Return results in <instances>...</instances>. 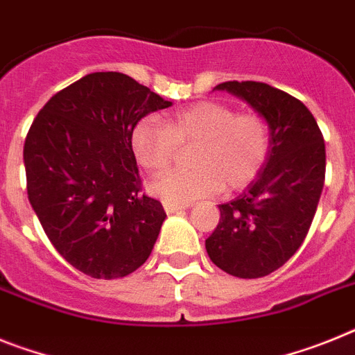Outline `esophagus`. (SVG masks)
Returning a JSON list of instances; mask_svg holds the SVG:
<instances>
[{
  "label": "esophagus",
  "mask_w": 355,
  "mask_h": 355,
  "mask_svg": "<svg viewBox=\"0 0 355 355\" xmlns=\"http://www.w3.org/2000/svg\"><path fill=\"white\" fill-rule=\"evenodd\" d=\"M187 207H189L187 204H169V202H164V209H166V213L168 214L178 213V211L187 209Z\"/></svg>",
  "instance_id": "34e87169"
}]
</instances>
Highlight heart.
Segmentation results:
<instances>
[{
    "label": "heart",
    "mask_w": 355,
    "mask_h": 355,
    "mask_svg": "<svg viewBox=\"0 0 355 355\" xmlns=\"http://www.w3.org/2000/svg\"><path fill=\"white\" fill-rule=\"evenodd\" d=\"M186 171H171L151 182L150 191L169 204H187L220 189H242L263 169L270 150L267 119L254 110L234 112L202 101L169 113L162 122L146 117L133 126L130 148L151 175L169 168L178 148L191 146Z\"/></svg>",
    "instance_id": "1"
}]
</instances>
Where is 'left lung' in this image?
Returning a JSON list of instances; mask_svg holds the SVG:
<instances>
[{
	"instance_id": "left-lung-1",
	"label": "left lung",
	"mask_w": 355,
	"mask_h": 355,
	"mask_svg": "<svg viewBox=\"0 0 355 355\" xmlns=\"http://www.w3.org/2000/svg\"><path fill=\"white\" fill-rule=\"evenodd\" d=\"M251 104L270 130L260 175L242 195L220 207L205 249L211 261L236 278H261L279 269L305 240L324 184V141L300 99L258 81L216 86Z\"/></svg>"
}]
</instances>
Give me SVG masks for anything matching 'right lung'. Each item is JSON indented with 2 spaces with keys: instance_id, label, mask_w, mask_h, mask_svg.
I'll return each mask as SVG.
<instances>
[{
  "instance_id": "1",
  "label": "right lung",
  "mask_w": 355,
  "mask_h": 355,
  "mask_svg": "<svg viewBox=\"0 0 355 355\" xmlns=\"http://www.w3.org/2000/svg\"><path fill=\"white\" fill-rule=\"evenodd\" d=\"M169 106L126 73L95 71L53 95L28 130V200L59 254L92 278L128 276L153 251L166 211L142 193L130 135Z\"/></svg>"
}]
</instances>
